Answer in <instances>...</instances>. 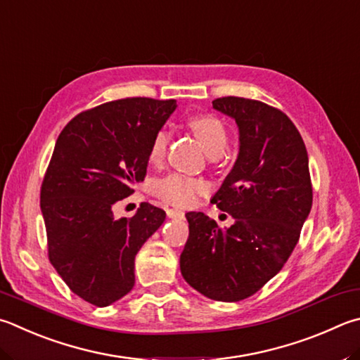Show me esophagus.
<instances>
[{
  "label": "esophagus",
  "instance_id": "1",
  "mask_svg": "<svg viewBox=\"0 0 360 360\" xmlns=\"http://www.w3.org/2000/svg\"><path fill=\"white\" fill-rule=\"evenodd\" d=\"M167 215L169 219H184V212L176 211V209H167Z\"/></svg>",
  "mask_w": 360,
  "mask_h": 360
}]
</instances>
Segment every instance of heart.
<instances>
[{
	"mask_svg": "<svg viewBox=\"0 0 360 360\" xmlns=\"http://www.w3.org/2000/svg\"><path fill=\"white\" fill-rule=\"evenodd\" d=\"M188 129L197 136L209 158H217L225 151L228 143V132L217 116L214 115H197L188 117ZM169 135L165 129H159L153 136L151 145H149V160L153 163H159L165 158L168 148ZM155 195L162 198L168 205L178 207H188L195 205L200 195L209 191L206 181L191 176L173 173L167 178L155 182L154 186Z\"/></svg>",
	"mask_w": 360,
	"mask_h": 360,
	"instance_id": "b5f03b06",
	"label": "heart"
}]
</instances>
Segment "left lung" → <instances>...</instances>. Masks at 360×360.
<instances>
[{"mask_svg": "<svg viewBox=\"0 0 360 360\" xmlns=\"http://www.w3.org/2000/svg\"><path fill=\"white\" fill-rule=\"evenodd\" d=\"M239 127V154L212 197L234 224L221 230L202 212H187L181 274L202 296L238 302L277 276L296 247L311 209L309 155L283 112L244 97L212 101Z\"/></svg>", "mask_w": 360, "mask_h": 360, "instance_id": "8db88e82", "label": "left lung"}]
</instances>
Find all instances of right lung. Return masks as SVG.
I'll use <instances>...</instances> for the list:
<instances>
[{"mask_svg": "<svg viewBox=\"0 0 360 360\" xmlns=\"http://www.w3.org/2000/svg\"><path fill=\"white\" fill-rule=\"evenodd\" d=\"M176 101L127 97L77 115L56 140L41 187L49 259L77 296L107 307L134 288L135 255L165 211L141 202L130 219L113 207L146 176L153 136Z\"/></svg>", "mask_w": 360, "mask_h": 360, "instance_id": "1", "label": "right lung"}]
</instances>
